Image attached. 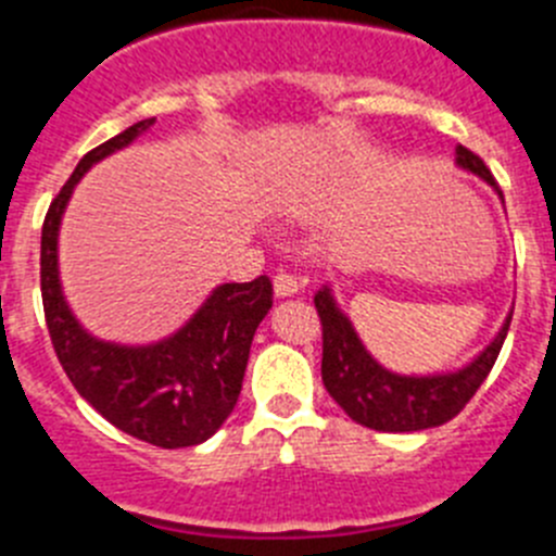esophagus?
<instances>
[{
	"instance_id": "esophagus-1",
	"label": "esophagus",
	"mask_w": 556,
	"mask_h": 556,
	"mask_svg": "<svg viewBox=\"0 0 556 556\" xmlns=\"http://www.w3.org/2000/svg\"><path fill=\"white\" fill-rule=\"evenodd\" d=\"M273 287L278 298H292V294H298V289H301V281L289 273H278L273 278Z\"/></svg>"
}]
</instances>
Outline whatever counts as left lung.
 <instances>
[{
    "instance_id": "obj_1",
    "label": "left lung",
    "mask_w": 556,
    "mask_h": 556,
    "mask_svg": "<svg viewBox=\"0 0 556 556\" xmlns=\"http://www.w3.org/2000/svg\"><path fill=\"white\" fill-rule=\"evenodd\" d=\"M456 164L495 186L493 172L468 147H456ZM314 306L323 326V384L351 420L376 431H420L448 424L459 415L493 370L513 320L507 317L498 337L468 367L448 376L417 378L397 376L378 365L358 342L351 320L339 312L328 289L314 294Z\"/></svg>"
}]
</instances>
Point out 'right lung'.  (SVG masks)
<instances>
[{
  "instance_id": "1",
  "label": "right lung",
  "mask_w": 556,
  "mask_h": 556,
  "mask_svg": "<svg viewBox=\"0 0 556 556\" xmlns=\"http://www.w3.org/2000/svg\"><path fill=\"white\" fill-rule=\"evenodd\" d=\"M155 119H141L86 152L49 205L41 228V301L49 339L75 390L108 424L159 448H189L208 440L242 392L250 342L273 308V281L223 283L175 337L159 345L122 348L80 328L58 281V228L83 172L130 144Z\"/></svg>"
}]
</instances>
